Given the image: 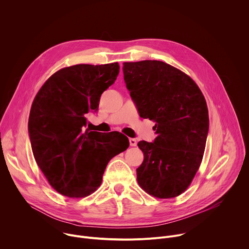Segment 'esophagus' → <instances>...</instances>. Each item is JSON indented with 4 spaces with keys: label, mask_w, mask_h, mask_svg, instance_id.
I'll use <instances>...</instances> for the list:
<instances>
[{
    "label": "esophagus",
    "mask_w": 249,
    "mask_h": 249,
    "mask_svg": "<svg viewBox=\"0 0 249 249\" xmlns=\"http://www.w3.org/2000/svg\"><path fill=\"white\" fill-rule=\"evenodd\" d=\"M129 143H130V146L135 147V146H137V140L134 139V138H130L129 139Z\"/></svg>",
    "instance_id": "esophagus-1"
}]
</instances>
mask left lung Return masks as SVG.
<instances>
[{"label": "left lung", "mask_w": 249, "mask_h": 249, "mask_svg": "<svg viewBox=\"0 0 249 249\" xmlns=\"http://www.w3.org/2000/svg\"><path fill=\"white\" fill-rule=\"evenodd\" d=\"M123 74L140 116L156 122L154 143H138L144 153L138 183L157 198L178 196L203 159L209 131L205 97L189 76L161 61L125 62Z\"/></svg>", "instance_id": "left-lung-1"}]
</instances>
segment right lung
<instances>
[{
  "label": "right lung",
  "instance_id": "1",
  "mask_svg": "<svg viewBox=\"0 0 249 249\" xmlns=\"http://www.w3.org/2000/svg\"><path fill=\"white\" fill-rule=\"evenodd\" d=\"M118 63L79 64L59 70L35 96L28 119L31 149L49 184L82 198L94 192L109 160L129 147L119 132L84 131L104 90L114 84Z\"/></svg>",
  "mask_w": 249,
  "mask_h": 249
}]
</instances>
